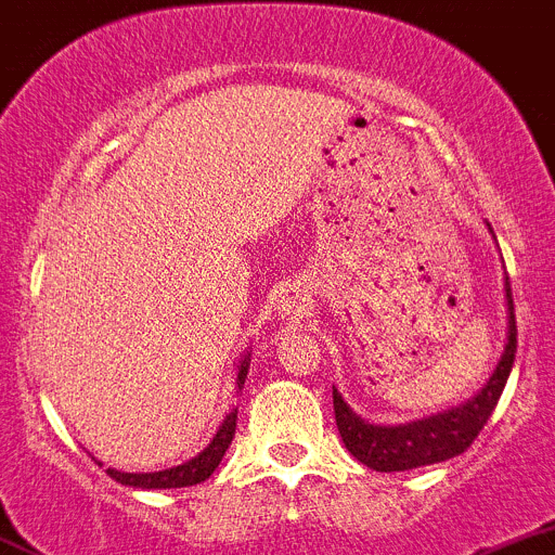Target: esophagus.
<instances>
[{
    "instance_id": "obj_1",
    "label": "esophagus",
    "mask_w": 555,
    "mask_h": 555,
    "mask_svg": "<svg viewBox=\"0 0 555 555\" xmlns=\"http://www.w3.org/2000/svg\"><path fill=\"white\" fill-rule=\"evenodd\" d=\"M309 307H312V298H309V293L304 287H287L282 293V301H279V312L284 314V318H304V314L309 312Z\"/></svg>"
}]
</instances>
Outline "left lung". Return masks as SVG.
Returning a JSON list of instances; mask_svg holds the SVG:
<instances>
[{"label":"left lung","instance_id":"8db88e82","mask_svg":"<svg viewBox=\"0 0 555 555\" xmlns=\"http://www.w3.org/2000/svg\"><path fill=\"white\" fill-rule=\"evenodd\" d=\"M493 232V227L488 224ZM506 312H509V325H506V348L501 353V361L495 364L493 375L485 383L479 395L470 397L463 405L452 408V411L435 413V416L416 418V422L405 424H370L361 416L350 411V405L341 400V395L334 388V413L336 427H339L341 441L348 447L359 463L366 468L383 470H411L422 468V465L443 463L474 443L481 427L488 424L490 413L495 411L501 400V391L506 386L512 364H515L517 350V325H515V304H512V287L509 276H506Z\"/></svg>","mask_w":555,"mask_h":555}]
</instances>
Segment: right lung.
Wrapping results in <instances>:
<instances>
[{
	"label": "right lung",
	"instance_id": "1",
	"mask_svg": "<svg viewBox=\"0 0 555 555\" xmlns=\"http://www.w3.org/2000/svg\"><path fill=\"white\" fill-rule=\"evenodd\" d=\"M248 361L251 359H248L246 353V359H243L241 366H237V388L246 383ZM235 422H237V408H232V411L227 413L224 422H221V427L216 429L214 441L207 443L196 457H191L189 463L175 465V468H167V470H150V474H126V470H117V468H106V474L112 476L114 481H120V485H128V488H142V490H169V488H191V485H199V481H205L207 476L219 468L221 457H224L232 438H235Z\"/></svg>",
	"mask_w": 555,
	"mask_h": 555
}]
</instances>
